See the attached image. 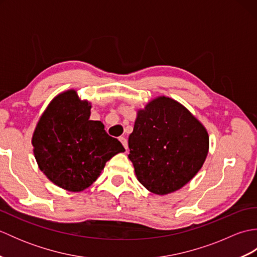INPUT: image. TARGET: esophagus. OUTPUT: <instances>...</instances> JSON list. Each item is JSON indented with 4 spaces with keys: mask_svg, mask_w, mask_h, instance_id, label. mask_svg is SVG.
Here are the masks:
<instances>
[{
    "mask_svg": "<svg viewBox=\"0 0 257 257\" xmlns=\"http://www.w3.org/2000/svg\"><path fill=\"white\" fill-rule=\"evenodd\" d=\"M119 140H120V143L122 144V146L124 147L125 151H128V141H127V139H125L124 137H120Z\"/></svg>",
    "mask_w": 257,
    "mask_h": 257,
    "instance_id": "34e87169",
    "label": "esophagus"
}]
</instances>
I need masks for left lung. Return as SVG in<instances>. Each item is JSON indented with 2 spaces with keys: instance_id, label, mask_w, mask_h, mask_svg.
Returning <instances> with one entry per match:
<instances>
[{
  "instance_id": "obj_1",
  "label": "left lung",
  "mask_w": 257,
  "mask_h": 257,
  "mask_svg": "<svg viewBox=\"0 0 257 257\" xmlns=\"http://www.w3.org/2000/svg\"><path fill=\"white\" fill-rule=\"evenodd\" d=\"M128 146L138 181L166 195L199 172L209 152V135L183 105L160 96L138 110Z\"/></svg>"
}]
</instances>
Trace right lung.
I'll use <instances>...</instances> for the list:
<instances>
[{
  "mask_svg": "<svg viewBox=\"0 0 257 257\" xmlns=\"http://www.w3.org/2000/svg\"><path fill=\"white\" fill-rule=\"evenodd\" d=\"M91 105L69 89L47 106L32 137L41 171L59 188L80 192L100 176L106 162L123 152L101 121L89 120Z\"/></svg>",
  "mask_w": 257,
  "mask_h": 257,
  "instance_id": "right-lung-1",
  "label": "right lung"
}]
</instances>
